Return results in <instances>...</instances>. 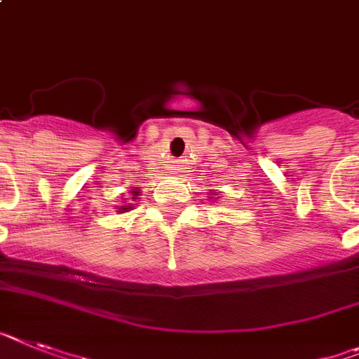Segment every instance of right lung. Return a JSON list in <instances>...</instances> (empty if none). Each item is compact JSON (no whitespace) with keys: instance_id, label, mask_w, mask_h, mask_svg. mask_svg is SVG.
<instances>
[{"instance_id":"right-lung-1","label":"right lung","mask_w":359,"mask_h":359,"mask_svg":"<svg viewBox=\"0 0 359 359\" xmlns=\"http://www.w3.org/2000/svg\"><path fill=\"white\" fill-rule=\"evenodd\" d=\"M138 194V191H133V195H137ZM135 198V197H133ZM128 208H131V206H128ZM128 208H120V210H128Z\"/></svg>"}]
</instances>
